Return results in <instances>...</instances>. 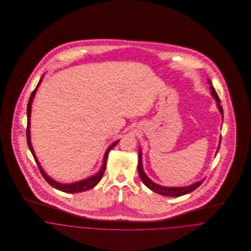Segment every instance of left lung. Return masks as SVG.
Returning a JSON list of instances; mask_svg holds the SVG:
<instances>
[{
	"label": "left lung",
	"instance_id": "8db88e82",
	"mask_svg": "<svg viewBox=\"0 0 251 251\" xmlns=\"http://www.w3.org/2000/svg\"><path fill=\"white\" fill-rule=\"evenodd\" d=\"M209 83L211 84V90H212V95L215 98L216 102H217V107L219 109L220 113L223 115V108L220 105V99L217 95V93L215 92V89L213 86V84L211 83V81L209 80ZM219 147H220V143H219ZM219 147L217 149V151L219 150ZM138 174L140 176V178L142 179L144 184L150 188L151 190H152L153 192H155L157 194H160V195H163V196H167V197H180V196H183L185 194H188L190 192L194 191L195 189H197L203 181H198L192 185L189 186H185V187H165V186H161V185H158L154 183L152 180L149 179V177L145 174V172L143 171V166H142V156H141V151H139V154H138Z\"/></svg>",
	"mask_w": 251,
	"mask_h": 251
}]
</instances>
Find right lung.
Wrapping results in <instances>:
<instances>
[{
	"mask_svg": "<svg viewBox=\"0 0 251 251\" xmlns=\"http://www.w3.org/2000/svg\"><path fill=\"white\" fill-rule=\"evenodd\" d=\"M42 81V79H40V81L38 82V84L36 85L35 90L32 92V94L29 98V101H28V105H27V130H26V135H27V143H28V147L32 152V154L34 156V159L36 161V165L39 168V171L41 173V175L43 176V178L45 179V180L48 182L50 185H51L53 188L60 190V191L65 192V193H79V192L86 191V190H89L91 188H93L94 186H96L98 184V182L101 179L102 176H103V173L105 171V168H106V162H107V156L109 151L119 143L120 140L116 141L115 143L112 144L109 148L107 149V151H105V154H104V158H103V164H102V167L100 168V170L94 175V176H91L90 178H87V179H83V180H80V181H77V182H73V183H70V184H64V183H60L57 182L55 180L50 178L48 175L44 172V170L42 169L41 166L39 165V162L37 161V158H36V154L34 152V150H33V147L31 145V140H30V115H31V106H32V101H33V99L35 97L36 94V89L38 87V85L40 84Z\"/></svg>",
	"mask_w": 251,
	"mask_h": 251,
	"instance_id": "1",
	"label": "right lung"
}]
</instances>
